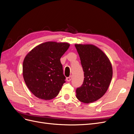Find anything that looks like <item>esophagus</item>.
Here are the masks:
<instances>
[{
    "mask_svg": "<svg viewBox=\"0 0 134 134\" xmlns=\"http://www.w3.org/2000/svg\"><path fill=\"white\" fill-rule=\"evenodd\" d=\"M71 79H72V76H70L69 77H67L66 79V81H68V82H70V81H71Z\"/></svg>",
    "mask_w": 134,
    "mask_h": 134,
    "instance_id": "34e87169",
    "label": "esophagus"
}]
</instances>
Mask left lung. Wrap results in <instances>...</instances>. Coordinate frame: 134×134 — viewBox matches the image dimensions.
<instances>
[{
    "label": "left lung",
    "instance_id": "left-lung-1",
    "mask_svg": "<svg viewBox=\"0 0 134 134\" xmlns=\"http://www.w3.org/2000/svg\"><path fill=\"white\" fill-rule=\"evenodd\" d=\"M75 46L84 75L83 84L76 90V98L86 103L95 102L108 90L112 78L111 64L104 52L93 44Z\"/></svg>",
    "mask_w": 134,
    "mask_h": 134
}]
</instances>
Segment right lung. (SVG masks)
<instances>
[{
  "instance_id": "obj_1",
  "label": "right lung",
  "mask_w": 134,
  "mask_h": 134,
  "mask_svg": "<svg viewBox=\"0 0 134 134\" xmlns=\"http://www.w3.org/2000/svg\"><path fill=\"white\" fill-rule=\"evenodd\" d=\"M70 44L46 42L32 49L23 63V75L30 91L37 98L49 100L57 96L65 83L60 58Z\"/></svg>"
}]
</instances>
